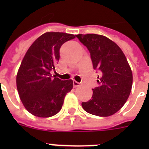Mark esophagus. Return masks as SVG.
Here are the masks:
<instances>
[{
	"instance_id": "esophagus-1",
	"label": "esophagus",
	"mask_w": 149,
	"mask_h": 149,
	"mask_svg": "<svg viewBox=\"0 0 149 149\" xmlns=\"http://www.w3.org/2000/svg\"><path fill=\"white\" fill-rule=\"evenodd\" d=\"M72 84H73V86H74V87H77V86H79V82H77L76 80H73V82H72Z\"/></svg>"
}]
</instances>
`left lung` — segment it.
<instances>
[{
    "mask_svg": "<svg viewBox=\"0 0 149 149\" xmlns=\"http://www.w3.org/2000/svg\"><path fill=\"white\" fill-rule=\"evenodd\" d=\"M91 53L94 70L100 72L98 86L82 107L87 113L108 117L120 110L130 95L132 72L125 54L115 42L97 34L77 35Z\"/></svg>",
    "mask_w": 149,
    "mask_h": 149,
    "instance_id": "obj_1",
    "label": "left lung"
}]
</instances>
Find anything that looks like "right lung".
Here are the masks:
<instances>
[{
    "instance_id": "1",
    "label": "right lung",
    "mask_w": 149,
    "mask_h": 149,
    "mask_svg": "<svg viewBox=\"0 0 149 149\" xmlns=\"http://www.w3.org/2000/svg\"><path fill=\"white\" fill-rule=\"evenodd\" d=\"M76 38L72 34L46 32L29 47L16 77L20 99L26 110L39 118H49L59 112L72 80L52 77L59 60V49L67 41Z\"/></svg>"
}]
</instances>
